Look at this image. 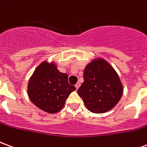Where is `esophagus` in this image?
<instances>
[{
    "label": "esophagus",
    "instance_id": "obj_1",
    "mask_svg": "<svg viewBox=\"0 0 147 147\" xmlns=\"http://www.w3.org/2000/svg\"><path fill=\"white\" fill-rule=\"evenodd\" d=\"M80 83H77L76 84V89H78V88L80 87Z\"/></svg>",
    "mask_w": 147,
    "mask_h": 147
}]
</instances>
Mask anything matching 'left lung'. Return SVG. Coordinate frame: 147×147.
<instances>
[{
    "mask_svg": "<svg viewBox=\"0 0 147 147\" xmlns=\"http://www.w3.org/2000/svg\"><path fill=\"white\" fill-rule=\"evenodd\" d=\"M83 77L84 82L77 92L88 110L103 113L120 101L123 86L117 72L105 60H95L86 65Z\"/></svg>",
    "mask_w": 147,
    "mask_h": 147,
    "instance_id": "obj_1",
    "label": "left lung"
}]
</instances>
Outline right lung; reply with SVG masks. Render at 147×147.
I'll return each mask as SVG.
<instances>
[{
	"instance_id": "add662e5",
	"label": "right lung",
	"mask_w": 147,
	"mask_h": 147,
	"mask_svg": "<svg viewBox=\"0 0 147 147\" xmlns=\"http://www.w3.org/2000/svg\"><path fill=\"white\" fill-rule=\"evenodd\" d=\"M68 76L61 73L54 64L43 62L37 67L28 83V96L37 107L56 113L64 107L66 99L76 89L68 83Z\"/></svg>"
}]
</instances>
